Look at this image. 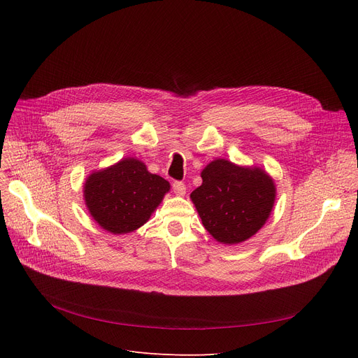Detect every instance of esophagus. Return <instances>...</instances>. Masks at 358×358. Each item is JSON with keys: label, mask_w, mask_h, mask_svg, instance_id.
I'll return each instance as SVG.
<instances>
[{"label": "esophagus", "mask_w": 358, "mask_h": 358, "mask_svg": "<svg viewBox=\"0 0 358 358\" xmlns=\"http://www.w3.org/2000/svg\"><path fill=\"white\" fill-rule=\"evenodd\" d=\"M173 190H174V194L178 196V197H182L185 194V185L180 181H176L173 184Z\"/></svg>", "instance_id": "obj_1"}]
</instances>
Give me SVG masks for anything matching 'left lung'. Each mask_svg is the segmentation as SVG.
Returning a JSON list of instances; mask_svg holds the SVG:
<instances>
[{
	"instance_id": "1",
	"label": "left lung",
	"mask_w": 358,
	"mask_h": 358,
	"mask_svg": "<svg viewBox=\"0 0 358 358\" xmlns=\"http://www.w3.org/2000/svg\"><path fill=\"white\" fill-rule=\"evenodd\" d=\"M200 176L203 182L190 199L204 229L217 242L235 245L264 227L277 194L274 180L266 169L216 158Z\"/></svg>"
}]
</instances>
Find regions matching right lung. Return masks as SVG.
<instances>
[{"instance_id":"obj_1","label":"right lung","mask_w":358,"mask_h":358,"mask_svg":"<svg viewBox=\"0 0 358 358\" xmlns=\"http://www.w3.org/2000/svg\"><path fill=\"white\" fill-rule=\"evenodd\" d=\"M169 187L166 180L150 174L145 162L127 157L92 171L83 192L94 222L113 235H124L143 227Z\"/></svg>"}]
</instances>
